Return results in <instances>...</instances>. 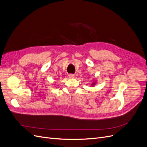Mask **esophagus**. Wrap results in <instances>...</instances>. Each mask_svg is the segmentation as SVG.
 <instances>
[{"label": "esophagus", "instance_id": "1", "mask_svg": "<svg viewBox=\"0 0 147 147\" xmlns=\"http://www.w3.org/2000/svg\"><path fill=\"white\" fill-rule=\"evenodd\" d=\"M74 74H68V77L69 78H74Z\"/></svg>", "mask_w": 147, "mask_h": 147}]
</instances>
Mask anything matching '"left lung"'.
I'll list each match as a JSON object with an SVG mask.
<instances>
[{
	"label": "left lung",
	"mask_w": 147,
	"mask_h": 147,
	"mask_svg": "<svg viewBox=\"0 0 147 147\" xmlns=\"http://www.w3.org/2000/svg\"><path fill=\"white\" fill-rule=\"evenodd\" d=\"M95 82H93V83H92V85H91L94 86V85H95Z\"/></svg>",
	"instance_id": "1"
}]
</instances>
